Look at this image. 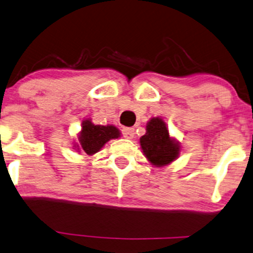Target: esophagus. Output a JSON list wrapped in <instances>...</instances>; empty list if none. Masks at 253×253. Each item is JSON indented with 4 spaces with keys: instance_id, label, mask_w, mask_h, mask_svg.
Here are the masks:
<instances>
[{
    "instance_id": "1",
    "label": "esophagus",
    "mask_w": 253,
    "mask_h": 253,
    "mask_svg": "<svg viewBox=\"0 0 253 253\" xmlns=\"http://www.w3.org/2000/svg\"><path fill=\"white\" fill-rule=\"evenodd\" d=\"M122 133H123V136L126 137V138L132 139L133 137H135V129H133V127H124V129L122 130Z\"/></svg>"
}]
</instances>
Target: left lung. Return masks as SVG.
I'll return each instance as SVG.
<instances>
[{
	"label": "left lung",
	"mask_w": 253,
	"mask_h": 253,
	"mask_svg": "<svg viewBox=\"0 0 253 253\" xmlns=\"http://www.w3.org/2000/svg\"><path fill=\"white\" fill-rule=\"evenodd\" d=\"M145 157L156 167H164L178 157L179 144L171 138L163 120L151 118L146 124V132L139 139Z\"/></svg>",
	"instance_id": "8db88e82"
}]
</instances>
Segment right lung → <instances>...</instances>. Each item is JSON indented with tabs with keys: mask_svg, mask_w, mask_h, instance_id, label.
Listing matches in <instances>:
<instances>
[{
	"mask_svg": "<svg viewBox=\"0 0 253 253\" xmlns=\"http://www.w3.org/2000/svg\"><path fill=\"white\" fill-rule=\"evenodd\" d=\"M121 136L120 130L114 126H95L91 121L83 122L82 130L79 135L80 144L76 145L79 150H83L86 155H93L98 152L108 141L118 138Z\"/></svg>",
	"mask_w": 253,
	"mask_h": 253,
	"instance_id": "right-lung-1",
	"label": "right lung"
}]
</instances>
